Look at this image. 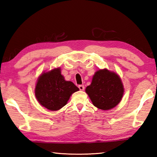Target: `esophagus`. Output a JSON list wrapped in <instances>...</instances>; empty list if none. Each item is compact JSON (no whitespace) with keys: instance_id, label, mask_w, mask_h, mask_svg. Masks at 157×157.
<instances>
[{"instance_id":"1","label":"esophagus","mask_w":157,"mask_h":157,"mask_svg":"<svg viewBox=\"0 0 157 157\" xmlns=\"http://www.w3.org/2000/svg\"><path fill=\"white\" fill-rule=\"evenodd\" d=\"M78 87H79V90H80V91H83V90L84 89V85H79L78 86Z\"/></svg>"}]
</instances>
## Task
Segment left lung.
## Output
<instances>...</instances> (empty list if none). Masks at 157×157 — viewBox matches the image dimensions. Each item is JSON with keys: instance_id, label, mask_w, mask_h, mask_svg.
Returning <instances> with one entry per match:
<instances>
[{"instance_id": "obj_1", "label": "left lung", "mask_w": 157, "mask_h": 157, "mask_svg": "<svg viewBox=\"0 0 157 157\" xmlns=\"http://www.w3.org/2000/svg\"><path fill=\"white\" fill-rule=\"evenodd\" d=\"M86 92L95 107L109 110L120 102L124 89L117 74L103 69L95 73L91 84L86 88Z\"/></svg>"}]
</instances>
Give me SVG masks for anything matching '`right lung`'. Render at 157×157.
Masks as SVG:
<instances>
[{"label": "right lung", "mask_w": 157, "mask_h": 157, "mask_svg": "<svg viewBox=\"0 0 157 157\" xmlns=\"http://www.w3.org/2000/svg\"><path fill=\"white\" fill-rule=\"evenodd\" d=\"M78 90L72 82L65 80L59 68L39 77L35 95L42 106L49 110L57 111L65 106L71 94Z\"/></svg>", "instance_id": "add662e5"}]
</instances>
